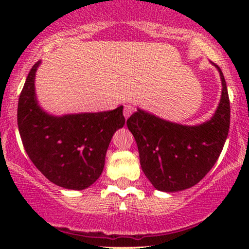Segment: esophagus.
Segmentation results:
<instances>
[{
	"label": "esophagus",
	"instance_id": "34e87169",
	"mask_svg": "<svg viewBox=\"0 0 249 249\" xmlns=\"http://www.w3.org/2000/svg\"><path fill=\"white\" fill-rule=\"evenodd\" d=\"M134 113V107L131 106V105H125L124 106V117L125 119H127V118L130 117V115Z\"/></svg>",
	"mask_w": 249,
	"mask_h": 249
}]
</instances>
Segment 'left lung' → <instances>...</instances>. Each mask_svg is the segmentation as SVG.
Returning <instances> with one entry per match:
<instances>
[{"label":"left lung","mask_w":249,"mask_h":249,"mask_svg":"<svg viewBox=\"0 0 249 249\" xmlns=\"http://www.w3.org/2000/svg\"><path fill=\"white\" fill-rule=\"evenodd\" d=\"M214 66L222 79V97L206 123L194 126L176 124L142 109L127 119L141 167L155 189L173 193L192 188L210 172L222 153L230 126V101L224 76Z\"/></svg>","instance_id":"8db88e82"}]
</instances>
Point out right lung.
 Wrapping results in <instances>:
<instances>
[{
  "instance_id": "1",
  "label": "right lung",
  "mask_w": 249,
  "mask_h": 249,
  "mask_svg": "<svg viewBox=\"0 0 249 249\" xmlns=\"http://www.w3.org/2000/svg\"><path fill=\"white\" fill-rule=\"evenodd\" d=\"M32 66L18 104V127L35 166L59 187L83 190L101 176L113 135L124 126L123 106L99 113L54 117L41 107L35 92Z\"/></svg>"
}]
</instances>
